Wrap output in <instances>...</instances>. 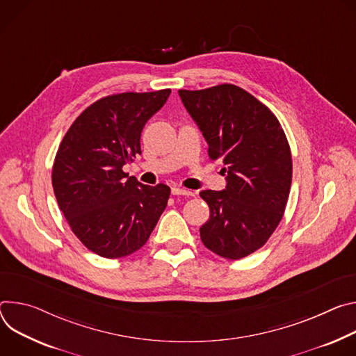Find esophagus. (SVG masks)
<instances>
[{
  "label": "esophagus",
  "mask_w": 356,
  "mask_h": 356,
  "mask_svg": "<svg viewBox=\"0 0 356 356\" xmlns=\"http://www.w3.org/2000/svg\"><path fill=\"white\" fill-rule=\"evenodd\" d=\"M171 192H172V195H185V196H192L193 195L192 191H188V189H184V188H179V186H172Z\"/></svg>",
  "instance_id": "obj_1"
}]
</instances>
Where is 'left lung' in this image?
Returning <instances> with one entry per match:
<instances>
[{
    "instance_id": "8db88e82",
    "label": "left lung",
    "mask_w": 356,
    "mask_h": 356,
    "mask_svg": "<svg viewBox=\"0 0 356 356\" xmlns=\"http://www.w3.org/2000/svg\"><path fill=\"white\" fill-rule=\"evenodd\" d=\"M178 93L208 143L209 158L225 164L226 188L200 193L211 211L200 229L202 243L225 259L246 257L264 246L284 215L293 175L284 130L239 86Z\"/></svg>"
}]
</instances>
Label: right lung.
<instances>
[{"label": "right lung", "instance_id": "obj_1", "mask_svg": "<svg viewBox=\"0 0 356 356\" xmlns=\"http://www.w3.org/2000/svg\"><path fill=\"white\" fill-rule=\"evenodd\" d=\"M171 90L103 97L81 113L55 156L52 186L72 232L106 259L141 249L164 212L171 189L144 185L123 167L141 154L145 123Z\"/></svg>", "mask_w": 356, "mask_h": 356}]
</instances>
